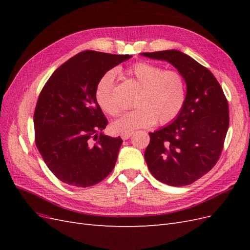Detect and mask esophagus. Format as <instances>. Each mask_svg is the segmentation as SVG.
<instances>
[{
  "label": "esophagus",
  "mask_w": 250,
  "mask_h": 250,
  "mask_svg": "<svg viewBox=\"0 0 250 250\" xmlns=\"http://www.w3.org/2000/svg\"><path fill=\"white\" fill-rule=\"evenodd\" d=\"M132 135V133L131 132H127V133H122L121 134V138H122V140H128V139H130V137Z\"/></svg>",
  "instance_id": "obj_1"
}]
</instances>
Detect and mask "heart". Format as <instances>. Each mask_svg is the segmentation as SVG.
Wrapping results in <instances>:
<instances>
[{
  "instance_id": "obj_1",
  "label": "heart",
  "mask_w": 250,
  "mask_h": 250,
  "mask_svg": "<svg viewBox=\"0 0 250 250\" xmlns=\"http://www.w3.org/2000/svg\"><path fill=\"white\" fill-rule=\"evenodd\" d=\"M127 77L141 86L134 100L137 108L111 124V129L127 133L155 124H167L175 119L186 101V83L176 71H165L162 66L149 62H137L128 67ZM115 75L104 74L95 90L97 103L109 116H118L121 105L113 95Z\"/></svg>"
}]
</instances>
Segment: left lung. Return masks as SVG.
<instances>
[{
  "instance_id": "8db88e82",
  "label": "left lung",
  "mask_w": 250,
  "mask_h": 250,
  "mask_svg": "<svg viewBox=\"0 0 250 250\" xmlns=\"http://www.w3.org/2000/svg\"><path fill=\"white\" fill-rule=\"evenodd\" d=\"M171 63L187 84L178 116L150 132L145 161L150 173L172 187L193 184L216 165L229 125V104L222 87L207 67L178 50L141 53Z\"/></svg>"
}]
</instances>
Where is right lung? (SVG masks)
Listing matches in <instances>:
<instances>
[{
  "mask_svg": "<svg viewBox=\"0 0 250 250\" xmlns=\"http://www.w3.org/2000/svg\"><path fill=\"white\" fill-rule=\"evenodd\" d=\"M131 57L83 51L60 65L44 84L33 117L35 144L62 183L92 187L115 168L123 141L103 133L107 119L95 90L105 73Z\"/></svg>",
  "mask_w": 250,
  "mask_h": 250,
  "instance_id": "1",
  "label": "right lung"
}]
</instances>
